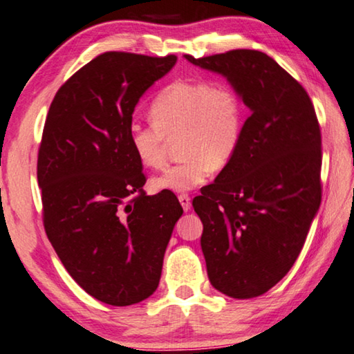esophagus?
I'll use <instances>...</instances> for the list:
<instances>
[{
	"label": "esophagus",
	"instance_id": "1",
	"mask_svg": "<svg viewBox=\"0 0 354 354\" xmlns=\"http://www.w3.org/2000/svg\"><path fill=\"white\" fill-rule=\"evenodd\" d=\"M178 199H179V203H181V205H183V209L187 212V210H190V205H192V203H190V196L187 195V194H181L178 196Z\"/></svg>",
	"mask_w": 354,
	"mask_h": 354
}]
</instances>
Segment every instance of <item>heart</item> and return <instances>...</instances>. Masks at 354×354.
<instances>
[{
  "label": "heart",
  "mask_w": 354,
  "mask_h": 354,
  "mask_svg": "<svg viewBox=\"0 0 354 354\" xmlns=\"http://www.w3.org/2000/svg\"><path fill=\"white\" fill-rule=\"evenodd\" d=\"M150 125L133 122L128 139L134 156L147 169L165 164L169 142L183 159L151 179L156 192H187L209 173L221 171L240 149L244 104L240 93L224 82L175 80L150 105Z\"/></svg>",
  "instance_id": "b5f03b06"
}]
</instances>
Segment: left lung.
Instances as JSON below:
<instances>
[{
	"label": "left lung",
	"mask_w": 354,
	"mask_h": 354,
	"mask_svg": "<svg viewBox=\"0 0 354 354\" xmlns=\"http://www.w3.org/2000/svg\"><path fill=\"white\" fill-rule=\"evenodd\" d=\"M185 59L227 77L250 108L234 160L192 204L212 286L259 297L292 268L322 199L316 110L305 88L260 50Z\"/></svg>",
	"instance_id": "obj_1"
}]
</instances>
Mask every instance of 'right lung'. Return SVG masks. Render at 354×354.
<instances>
[{
    "label": "right lung",
    "instance_id": "obj_1",
    "mask_svg": "<svg viewBox=\"0 0 354 354\" xmlns=\"http://www.w3.org/2000/svg\"><path fill=\"white\" fill-rule=\"evenodd\" d=\"M176 59L100 54L63 83L44 122L37 160L44 230L77 285L113 306L156 291L183 215L173 192L145 194L128 139L140 95Z\"/></svg>",
    "mask_w": 354,
    "mask_h": 354
}]
</instances>
